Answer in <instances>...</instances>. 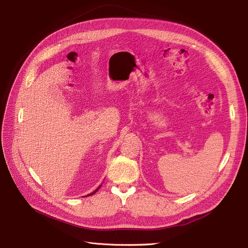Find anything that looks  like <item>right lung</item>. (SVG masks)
<instances>
[{
  "instance_id": "obj_1",
  "label": "right lung",
  "mask_w": 248,
  "mask_h": 248,
  "mask_svg": "<svg viewBox=\"0 0 248 248\" xmlns=\"http://www.w3.org/2000/svg\"><path fill=\"white\" fill-rule=\"evenodd\" d=\"M99 188H100V186H99V187H98V188H97V189H96V190H95V191H93V192H92V193H90V194H88V196H92V194H94V193H95V192H96V191H97V190H98V189H99ZM88 196H87V197H88Z\"/></svg>"
}]
</instances>
